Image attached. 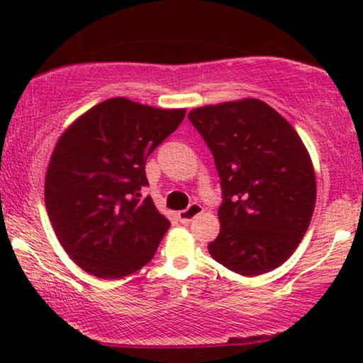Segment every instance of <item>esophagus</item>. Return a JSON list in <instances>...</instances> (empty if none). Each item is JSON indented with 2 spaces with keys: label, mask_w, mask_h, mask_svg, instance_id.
<instances>
[{
  "label": "esophagus",
  "mask_w": 363,
  "mask_h": 363,
  "mask_svg": "<svg viewBox=\"0 0 363 363\" xmlns=\"http://www.w3.org/2000/svg\"><path fill=\"white\" fill-rule=\"evenodd\" d=\"M201 213H203V206L200 203H191L186 210L178 213V220L182 223H190L191 220H195L198 215H201Z\"/></svg>",
  "instance_id": "obj_1"
}]
</instances>
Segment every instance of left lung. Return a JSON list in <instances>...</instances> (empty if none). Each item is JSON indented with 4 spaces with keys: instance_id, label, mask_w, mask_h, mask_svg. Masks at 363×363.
I'll return each instance as SVG.
<instances>
[{
    "instance_id": "1",
    "label": "left lung",
    "mask_w": 363,
    "mask_h": 363,
    "mask_svg": "<svg viewBox=\"0 0 363 363\" xmlns=\"http://www.w3.org/2000/svg\"><path fill=\"white\" fill-rule=\"evenodd\" d=\"M188 118L221 180L211 257L242 276L276 269L299 246L315 206V173L301 137L257 99L198 107Z\"/></svg>"
}]
</instances>
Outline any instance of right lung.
<instances>
[{
    "label": "right lung",
    "mask_w": 363,
    "mask_h": 363,
    "mask_svg": "<svg viewBox=\"0 0 363 363\" xmlns=\"http://www.w3.org/2000/svg\"><path fill=\"white\" fill-rule=\"evenodd\" d=\"M185 113L113 97L59 137L44 183L46 210L64 251L89 274L121 279L155 256L170 221L142 198L145 160Z\"/></svg>",
    "instance_id": "1"
}]
</instances>
